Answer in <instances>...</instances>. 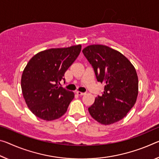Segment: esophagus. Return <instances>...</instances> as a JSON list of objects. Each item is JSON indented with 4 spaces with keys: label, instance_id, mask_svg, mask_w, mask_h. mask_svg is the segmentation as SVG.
Instances as JSON below:
<instances>
[{
    "label": "esophagus",
    "instance_id": "1",
    "mask_svg": "<svg viewBox=\"0 0 159 159\" xmlns=\"http://www.w3.org/2000/svg\"><path fill=\"white\" fill-rule=\"evenodd\" d=\"M76 93L79 95H84L85 94V93H83V92H80V91H76Z\"/></svg>",
    "mask_w": 159,
    "mask_h": 159
}]
</instances>
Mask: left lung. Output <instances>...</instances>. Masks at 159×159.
<instances>
[{
  "label": "left lung",
  "instance_id": "8db88e82",
  "mask_svg": "<svg viewBox=\"0 0 159 159\" xmlns=\"http://www.w3.org/2000/svg\"><path fill=\"white\" fill-rule=\"evenodd\" d=\"M98 82L105 84L89 108L90 115L107 125L124 118L134 106L138 95V76L134 67L124 55L105 45L93 44L83 49Z\"/></svg>",
  "mask_w": 159,
  "mask_h": 159
}]
</instances>
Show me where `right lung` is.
<instances>
[{
	"label": "right lung",
	"mask_w": 159,
	"mask_h": 159,
	"mask_svg": "<svg viewBox=\"0 0 159 159\" xmlns=\"http://www.w3.org/2000/svg\"><path fill=\"white\" fill-rule=\"evenodd\" d=\"M81 45L40 52L30 60L21 88L27 106L37 117L54 120L65 114L74 93L59 86L65 72L79 56Z\"/></svg>",
	"instance_id": "1"
}]
</instances>
